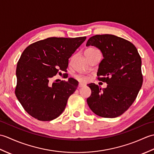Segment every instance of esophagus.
Returning <instances> with one entry per match:
<instances>
[{"mask_svg":"<svg viewBox=\"0 0 154 154\" xmlns=\"http://www.w3.org/2000/svg\"><path fill=\"white\" fill-rule=\"evenodd\" d=\"M85 85L84 83H80L79 84V87H84Z\"/></svg>","mask_w":154,"mask_h":154,"instance_id":"34e87169","label":"esophagus"}]
</instances>
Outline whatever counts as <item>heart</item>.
Here are the masks:
<instances>
[{
  "mask_svg": "<svg viewBox=\"0 0 154 154\" xmlns=\"http://www.w3.org/2000/svg\"><path fill=\"white\" fill-rule=\"evenodd\" d=\"M96 50H97V49H94V48H88L85 51V54H91ZM77 79L79 81H81V82H87V81H89V77L85 76V75H77Z\"/></svg>",
  "mask_w": 154,
  "mask_h": 154,
  "instance_id": "1",
  "label": "heart"
}]
</instances>
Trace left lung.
<instances>
[{
  "label": "left lung",
  "mask_w": 154,
  "mask_h": 154,
  "mask_svg": "<svg viewBox=\"0 0 154 154\" xmlns=\"http://www.w3.org/2000/svg\"><path fill=\"white\" fill-rule=\"evenodd\" d=\"M99 49L103 59L97 76L106 82V88L88 84L91 90L87 102L91 110L104 118H115L132 105L143 83L142 60L134 45L111 34L96 35L88 40L86 46Z\"/></svg>",
  "instance_id": "obj_1"
}]
</instances>
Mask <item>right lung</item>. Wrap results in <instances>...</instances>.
I'll return each instance as SVG.
<instances>
[{
	"instance_id": "right-lung-1",
	"label": "right lung",
	"mask_w": 154,
	"mask_h": 154,
	"mask_svg": "<svg viewBox=\"0 0 154 154\" xmlns=\"http://www.w3.org/2000/svg\"><path fill=\"white\" fill-rule=\"evenodd\" d=\"M86 38H48L30 45L22 52L16 67L15 94L30 116L50 121L63 112L79 83L71 77L60 83L49 81L60 70L66 71L69 59Z\"/></svg>"
}]
</instances>
